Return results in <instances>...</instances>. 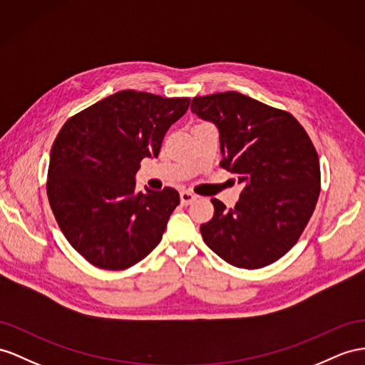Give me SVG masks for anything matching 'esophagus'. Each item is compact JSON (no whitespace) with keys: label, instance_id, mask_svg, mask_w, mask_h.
Segmentation results:
<instances>
[{"label":"esophagus","instance_id":"obj_1","mask_svg":"<svg viewBox=\"0 0 365 365\" xmlns=\"http://www.w3.org/2000/svg\"><path fill=\"white\" fill-rule=\"evenodd\" d=\"M195 199H197V195L190 192V191H182V192H180V202H182V205H190V203H192Z\"/></svg>","mask_w":365,"mask_h":365}]
</instances>
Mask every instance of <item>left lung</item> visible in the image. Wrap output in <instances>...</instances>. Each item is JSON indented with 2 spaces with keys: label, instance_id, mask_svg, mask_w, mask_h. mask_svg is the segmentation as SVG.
<instances>
[{
  "label": "left lung",
  "instance_id": "left-lung-1",
  "mask_svg": "<svg viewBox=\"0 0 365 365\" xmlns=\"http://www.w3.org/2000/svg\"><path fill=\"white\" fill-rule=\"evenodd\" d=\"M191 110L217 128L220 166L245 185L235 208L211 200L214 216L200 227L205 244L239 268L276 262L302 235L319 197L310 137L292 114L235 91L194 97Z\"/></svg>",
  "mask_w": 365,
  "mask_h": 365
}]
</instances>
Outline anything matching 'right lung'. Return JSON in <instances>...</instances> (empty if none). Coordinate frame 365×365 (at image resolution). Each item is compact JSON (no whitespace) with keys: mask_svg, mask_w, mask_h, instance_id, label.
Returning <instances> with one entry per match:
<instances>
[{"mask_svg":"<svg viewBox=\"0 0 365 365\" xmlns=\"http://www.w3.org/2000/svg\"><path fill=\"white\" fill-rule=\"evenodd\" d=\"M188 106L190 98L120 91L60 129L48 197L64 237L92 265L125 269L160 244L179 192H138L135 174L145 157L158 155L166 130Z\"/></svg>","mask_w":365,"mask_h":365,"instance_id":"1","label":"right lung"}]
</instances>
